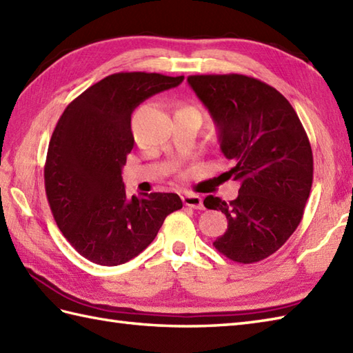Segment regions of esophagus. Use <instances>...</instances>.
Wrapping results in <instances>:
<instances>
[{"mask_svg":"<svg viewBox=\"0 0 353 353\" xmlns=\"http://www.w3.org/2000/svg\"><path fill=\"white\" fill-rule=\"evenodd\" d=\"M183 203L192 209H203V200L197 194H186L183 196Z\"/></svg>","mask_w":353,"mask_h":353,"instance_id":"34e87169","label":"esophagus"}]
</instances>
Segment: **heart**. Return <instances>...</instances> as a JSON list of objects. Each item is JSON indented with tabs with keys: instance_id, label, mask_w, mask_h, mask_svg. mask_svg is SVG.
<instances>
[{
	"instance_id": "obj_1",
	"label": "heart",
	"mask_w": 353,
	"mask_h": 353,
	"mask_svg": "<svg viewBox=\"0 0 353 353\" xmlns=\"http://www.w3.org/2000/svg\"><path fill=\"white\" fill-rule=\"evenodd\" d=\"M176 112H191V114H196L199 118H200V115H199V112L194 109L192 106H188V104H181V106L177 108V110Z\"/></svg>"
}]
</instances>
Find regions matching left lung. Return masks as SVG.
Instances as JSON below:
<instances>
[{
    "mask_svg": "<svg viewBox=\"0 0 353 353\" xmlns=\"http://www.w3.org/2000/svg\"><path fill=\"white\" fill-rule=\"evenodd\" d=\"M188 83L211 114L221 152L232 162L224 176L241 185L235 200L208 196L203 201L228 219L214 247L241 264L265 259L303 216L314 171L310 139L290 101L264 81L209 74L190 76Z\"/></svg>",
    "mask_w": 353,
    "mask_h": 353,
    "instance_id": "1",
    "label": "left lung"
}]
</instances>
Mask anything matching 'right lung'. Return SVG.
Instances as JSON below:
<instances>
[{"instance_id":"add662e5","label":"right lung","mask_w":353,"mask_h":353,"mask_svg":"<svg viewBox=\"0 0 353 353\" xmlns=\"http://www.w3.org/2000/svg\"><path fill=\"white\" fill-rule=\"evenodd\" d=\"M182 81L157 72L112 74L59 118L45 161V192L63 236L94 264L112 267L138 256L167 215L182 208L174 192L129 199L121 177L134 142L133 110Z\"/></svg>"}]
</instances>
